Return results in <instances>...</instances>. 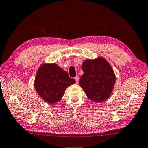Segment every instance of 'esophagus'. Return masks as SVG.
I'll return each mask as SVG.
<instances>
[{"mask_svg":"<svg viewBox=\"0 0 148 148\" xmlns=\"http://www.w3.org/2000/svg\"><path fill=\"white\" fill-rule=\"evenodd\" d=\"M75 80H76V82L78 83V82H79V77H75Z\"/></svg>","mask_w":148,"mask_h":148,"instance_id":"34e87169","label":"esophagus"}]
</instances>
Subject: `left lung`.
<instances>
[{
    "instance_id": "left-lung-1",
    "label": "left lung",
    "mask_w": 148,
    "mask_h": 148,
    "mask_svg": "<svg viewBox=\"0 0 148 148\" xmlns=\"http://www.w3.org/2000/svg\"><path fill=\"white\" fill-rule=\"evenodd\" d=\"M84 74L79 85L87 97L96 102L104 101L111 95L115 84V75L108 61L102 57L86 59L82 64Z\"/></svg>"
}]
</instances>
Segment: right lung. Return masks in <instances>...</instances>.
I'll list each match as a JSON object with an SVG mask.
<instances>
[{
  "mask_svg": "<svg viewBox=\"0 0 148 148\" xmlns=\"http://www.w3.org/2000/svg\"><path fill=\"white\" fill-rule=\"evenodd\" d=\"M75 83V80L56 64H43L36 74L34 86L42 99L53 104L59 101L66 89Z\"/></svg>",
  "mask_w": 148,
  "mask_h": 148,
  "instance_id": "right-lung-1",
  "label": "right lung"
}]
</instances>
